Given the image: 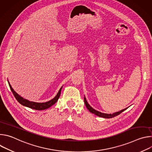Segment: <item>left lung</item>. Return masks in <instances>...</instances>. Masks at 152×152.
Here are the masks:
<instances>
[{
  "mask_svg": "<svg viewBox=\"0 0 152 152\" xmlns=\"http://www.w3.org/2000/svg\"><path fill=\"white\" fill-rule=\"evenodd\" d=\"M84 102H85V104L86 105V107L87 109L92 113L94 114L95 115L99 116V117H103V118H113V117H114L119 114H120L122 112H123L124 110H126L127 108H125V109L119 111V112H117L115 113H114L113 114H104V113H100V112H99L95 110H94L93 107H91L90 106V105L87 103V102H86V99L84 97Z\"/></svg>",
  "mask_w": 152,
  "mask_h": 152,
  "instance_id": "8db88e82",
  "label": "left lung"
}]
</instances>
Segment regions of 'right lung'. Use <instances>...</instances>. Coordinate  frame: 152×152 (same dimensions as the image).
Returning a JSON list of instances; mask_svg holds the SVG:
<instances>
[{"label": "right lung", "instance_id": "obj_1", "mask_svg": "<svg viewBox=\"0 0 152 152\" xmlns=\"http://www.w3.org/2000/svg\"><path fill=\"white\" fill-rule=\"evenodd\" d=\"M8 84L10 87V89L13 94V95L14 96L15 98L16 99V100L22 105L27 106L28 107L32 108V109L34 110H44L46 109H48V108L50 107V106H52L53 104H54L57 100H58L60 94H61V91L62 90L61 87L59 91V92L58 93L57 95L52 100L47 102H45V103H36V102H30L26 99H23V97H21L20 96H19L17 93H16L14 90L12 89V88L11 87V86L10 85L9 82H8Z\"/></svg>", "mask_w": 152, "mask_h": 152}]
</instances>
